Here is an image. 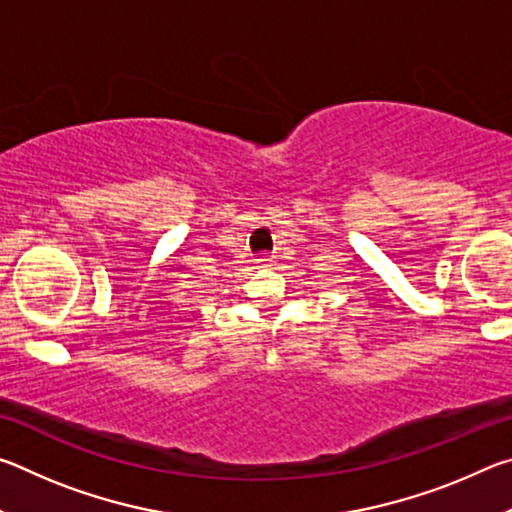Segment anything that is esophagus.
<instances>
[{"mask_svg": "<svg viewBox=\"0 0 512 512\" xmlns=\"http://www.w3.org/2000/svg\"><path fill=\"white\" fill-rule=\"evenodd\" d=\"M259 262H262L264 266H271V264H273V257H271V255H268V253H264L262 257H259Z\"/></svg>", "mask_w": 512, "mask_h": 512, "instance_id": "obj_1", "label": "esophagus"}]
</instances>
